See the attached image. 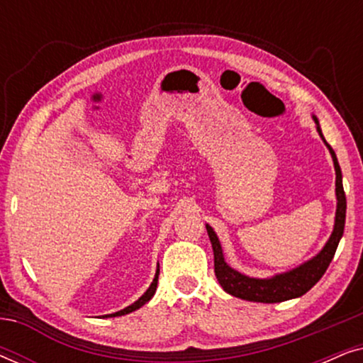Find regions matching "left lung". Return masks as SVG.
<instances>
[{"label":"left lung","mask_w":363,"mask_h":363,"mask_svg":"<svg viewBox=\"0 0 363 363\" xmlns=\"http://www.w3.org/2000/svg\"><path fill=\"white\" fill-rule=\"evenodd\" d=\"M314 118L317 132L324 143L329 148L332 160H334L335 168V195H337V211H335V223H334V231L329 238V241L325 242V246L322 247L319 255L312 257L304 264L294 267V269L282 272V274H276L267 279H256V277H250L241 274L226 264L225 256H223V250L218 240L216 233L213 231L210 225H206L208 236H210L211 246H213V255H215V274L216 279L220 282L223 289L228 294L240 297V299L251 301V302H264V304H274V302H282L296 299V297L304 296L311 287H314L324 272L329 267L332 257L335 255L337 246L342 235H344V226H345V210H347V200L344 193V185H342V170L337 162L335 152L332 150V147L325 142L324 135H322L319 121L317 117Z\"/></svg>","instance_id":"obj_1"}]
</instances>
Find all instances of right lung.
Returning <instances> with one entry per match:
<instances>
[{"label": "right lung", "mask_w": 363, "mask_h": 363, "mask_svg": "<svg viewBox=\"0 0 363 363\" xmlns=\"http://www.w3.org/2000/svg\"><path fill=\"white\" fill-rule=\"evenodd\" d=\"M158 274H160V267H157V272H155V277H153V281H152V284H150V287H148V289L145 291V294H143L140 299L138 301H135L133 302L132 306H128V307H125V309H122V311H118V312H116V314H107V315H104V317H116V315H125V314H130V312H133V311H137V309H140V307L143 306V304H147L148 301L152 299L153 297V294H155V291H157V282H158Z\"/></svg>", "instance_id": "obj_1"}]
</instances>
